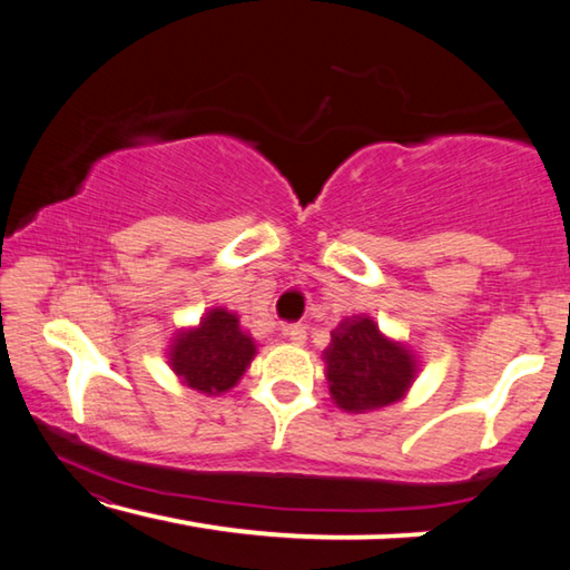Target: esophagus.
<instances>
[{
    "instance_id": "esophagus-1",
    "label": "esophagus",
    "mask_w": 570,
    "mask_h": 570,
    "mask_svg": "<svg viewBox=\"0 0 570 570\" xmlns=\"http://www.w3.org/2000/svg\"><path fill=\"white\" fill-rule=\"evenodd\" d=\"M284 334H286L288 340H292L294 344H304V342H306V326H304L302 322H296V324H288L286 330H284Z\"/></svg>"
}]
</instances>
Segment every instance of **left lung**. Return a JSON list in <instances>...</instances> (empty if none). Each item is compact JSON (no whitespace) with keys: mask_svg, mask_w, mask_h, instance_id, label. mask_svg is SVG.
<instances>
[{"mask_svg":"<svg viewBox=\"0 0 570 570\" xmlns=\"http://www.w3.org/2000/svg\"><path fill=\"white\" fill-rule=\"evenodd\" d=\"M324 360L332 397L346 412L387 407L414 380L407 350L384 340L370 316H352L336 326Z\"/></svg>","mask_w":570,"mask_h":570,"instance_id":"8db88e82","label":"left lung"}]
</instances>
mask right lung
Instances as JSON below:
<instances>
[{
	"label": "right lung",
	"instance_id": "add662e5",
	"mask_svg": "<svg viewBox=\"0 0 570 570\" xmlns=\"http://www.w3.org/2000/svg\"><path fill=\"white\" fill-rule=\"evenodd\" d=\"M256 354L250 336L240 332L236 314L210 308L196 330L178 334L170 346V366L188 387L218 394L234 387Z\"/></svg>",
	"mask_w": 570,
	"mask_h": 570
}]
</instances>
